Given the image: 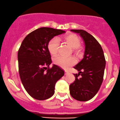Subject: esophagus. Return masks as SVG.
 <instances>
[{"mask_svg": "<svg viewBox=\"0 0 120 120\" xmlns=\"http://www.w3.org/2000/svg\"><path fill=\"white\" fill-rule=\"evenodd\" d=\"M68 74V71H66H66H65V75H67Z\"/></svg>", "mask_w": 120, "mask_h": 120, "instance_id": "34e87169", "label": "esophagus"}]
</instances>
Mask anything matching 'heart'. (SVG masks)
Returning <instances> with one entry per match:
<instances>
[{
    "label": "heart",
    "mask_w": 120,
    "mask_h": 120,
    "mask_svg": "<svg viewBox=\"0 0 120 120\" xmlns=\"http://www.w3.org/2000/svg\"><path fill=\"white\" fill-rule=\"evenodd\" d=\"M63 40L71 48H72L74 52L76 53H79L80 52L79 45L80 40L77 35L73 34H67L63 37ZM58 39L57 38H54L49 41L48 44V49L52 55H56L57 54L58 49ZM54 62L60 67L67 68L69 66L72 65L75 63V60L72 57L58 56L54 58Z\"/></svg>",
    "instance_id": "1"
}]
</instances>
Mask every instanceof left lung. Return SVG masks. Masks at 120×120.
<instances>
[{
    "instance_id": "left-lung-1",
    "label": "left lung",
    "mask_w": 120,
    "mask_h": 120,
    "mask_svg": "<svg viewBox=\"0 0 120 120\" xmlns=\"http://www.w3.org/2000/svg\"><path fill=\"white\" fill-rule=\"evenodd\" d=\"M79 34L84 41L83 58L74 67L75 81L70 85L72 97L79 101L92 99L99 90L103 79L105 60L102 46L92 35L83 30H71ZM80 76H79V75Z\"/></svg>"
}]
</instances>
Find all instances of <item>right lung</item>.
<instances>
[{
	"label": "right lung",
	"mask_w": 120,
	"mask_h": 120,
	"mask_svg": "<svg viewBox=\"0 0 120 120\" xmlns=\"http://www.w3.org/2000/svg\"><path fill=\"white\" fill-rule=\"evenodd\" d=\"M65 32L41 27L27 35L21 44L18 52L19 76L25 90L35 99L42 101L53 96L56 83L64 75V71L57 65L49 67L52 60L48 44L54 36Z\"/></svg>",
	"instance_id": "add662e5"
}]
</instances>
